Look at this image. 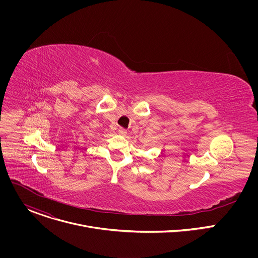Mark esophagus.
<instances>
[{"label": "esophagus", "mask_w": 258, "mask_h": 258, "mask_svg": "<svg viewBox=\"0 0 258 258\" xmlns=\"http://www.w3.org/2000/svg\"><path fill=\"white\" fill-rule=\"evenodd\" d=\"M118 133H119V135H121V136H125V135L127 134V131H126L125 128H123V127H119Z\"/></svg>", "instance_id": "esophagus-1"}]
</instances>
